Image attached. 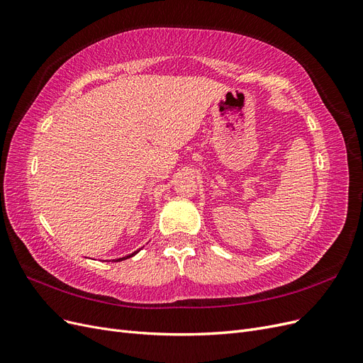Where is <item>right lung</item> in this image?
<instances>
[{
  "instance_id": "right-lung-1",
  "label": "right lung",
  "mask_w": 363,
  "mask_h": 363,
  "mask_svg": "<svg viewBox=\"0 0 363 363\" xmlns=\"http://www.w3.org/2000/svg\"><path fill=\"white\" fill-rule=\"evenodd\" d=\"M139 252V250L138 251H135V252H131V255H128V256H124V257H119V259H116L115 262H123V260H125V259H130V257H133L135 255H138Z\"/></svg>"
}]
</instances>
